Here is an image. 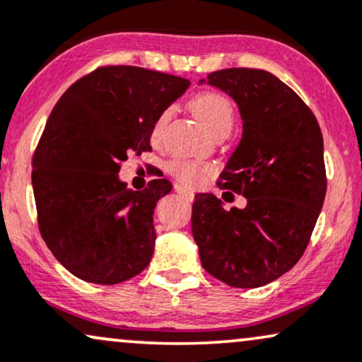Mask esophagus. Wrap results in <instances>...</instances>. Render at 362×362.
<instances>
[{
  "label": "esophagus",
  "instance_id": "obj_1",
  "mask_svg": "<svg viewBox=\"0 0 362 362\" xmlns=\"http://www.w3.org/2000/svg\"><path fill=\"white\" fill-rule=\"evenodd\" d=\"M175 192H177L178 195H180V197H184V199H187V200H192V199H194L192 190L185 189V187H182V185H175Z\"/></svg>",
  "mask_w": 362,
  "mask_h": 362
}]
</instances>
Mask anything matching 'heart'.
I'll return each instance as SVG.
<instances>
[{"mask_svg":"<svg viewBox=\"0 0 362 362\" xmlns=\"http://www.w3.org/2000/svg\"><path fill=\"white\" fill-rule=\"evenodd\" d=\"M190 107L195 112V116L202 121L214 134L229 133L234 124L236 117V107L228 95L216 93V90H206L200 93L190 101ZM170 117V110H163L156 116L153 126H151V141H158L162 138L163 128ZM168 173L175 177L180 184L185 185H197L202 182V178L211 172V167L204 163L189 162V160H172L168 163Z\"/></svg>","mask_w":362,"mask_h":362,"instance_id":"b5f03b06","label":"heart"}]
</instances>
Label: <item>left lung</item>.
Returning <instances> with one entry per match:
<instances>
[{
    "label": "left lung",
    "mask_w": 362,
    "mask_h": 362,
    "mask_svg": "<svg viewBox=\"0 0 362 362\" xmlns=\"http://www.w3.org/2000/svg\"><path fill=\"white\" fill-rule=\"evenodd\" d=\"M238 103L243 138L217 185L245 195V209L224 211L197 194L192 234L209 275L234 288L280 278L305 252L327 190L324 139L310 107L261 69L233 67L207 76Z\"/></svg>",
    "instance_id": "left-lung-1"
}]
</instances>
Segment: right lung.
<instances>
[{
  "label": "right lung",
  "instance_id": "obj_1",
  "mask_svg": "<svg viewBox=\"0 0 362 362\" xmlns=\"http://www.w3.org/2000/svg\"><path fill=\"white\" fill-rule=\"evenodd\" d=\"M190 81L133 65H103L76 81L47 119L32 156L38 229L77 278L116 285L153 256V212L172 190L155 178L143 190L117 180L128 155L151 151L156 116Z\"/></svg>",
  "mask_w": 362,
  "mask_h": 362
}]
</instances>
